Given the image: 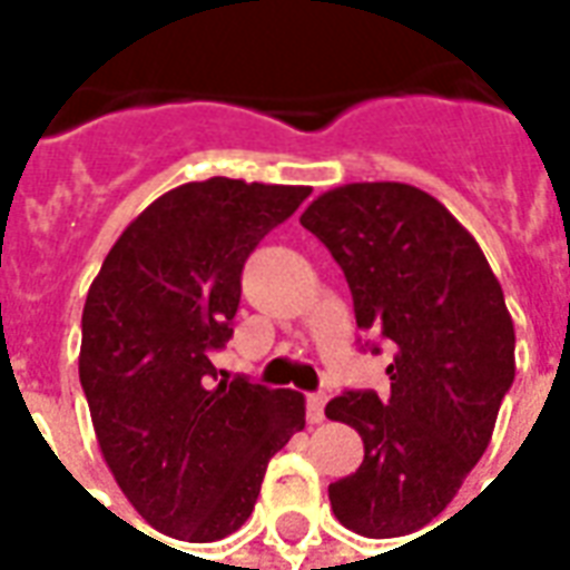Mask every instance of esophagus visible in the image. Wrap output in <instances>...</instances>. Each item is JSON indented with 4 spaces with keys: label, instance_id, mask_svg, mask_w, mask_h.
I'll return each mask as SVG.
<instances>
[{
    "label": "esophagus",
    "instance_id": "1",
    "mask_svg": "<svg viewBox=\"0 0 570 570\" xmlns=\"http://www.w3.org/2000/svg\"><path fill=\"white\" fill-rule=\"evenodd\" d=\"M323 406H326V396L323 394H311L308 396V421L311 424H321L326 415H323Z\"/></svg>",
    "mask_w": 570,
    "mask_h": 570
}]
</instances>
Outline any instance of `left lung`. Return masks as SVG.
Segmentation results:
<instances>
[{"label": "left lung", "instance_id": "8db88e82", "mask_svg": "<svg viewBox=\"0 0 570 570\" xmlns=\"http://www.w3.org/2000/svg\"><path fill=\"white\" fill-rule=\"evenodd\" d=\"M298 223L342 265L360 330L394 347L387 400L326 403V419L363 436V464L330 485V503L363 538H403L452 503L489 449L515 375L513 317L473 235L421 188L338 186Z\"/></svg>", "mask_w": 570, "mask_h": 570}]
</instances>
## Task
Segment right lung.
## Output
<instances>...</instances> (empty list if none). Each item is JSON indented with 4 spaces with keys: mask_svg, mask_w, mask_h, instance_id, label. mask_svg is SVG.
I'll list each match as a JSON object with an SVG mask.
<instances>
[{
    "mask_svg": "<svg viewBox=\"0 0 570 570\" xmlns=\"http://www.w3.org/2000/svg\"><path fill=\"white\" fill-rule=\"evenodd\" d=\"M308 186L228 176L151 200L121 232L81 314L79 379L106 464L137 513L188 543L228 538L274 452L305 428V396L219 379L244 262Z\"/></svg>",
    "mask_w": 570,
    "mask_h": 570,
    "instance_id": "right-lung-1",
    "label": "right lung"
}]
</instances>
